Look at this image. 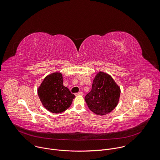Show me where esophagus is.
<instances>
[{"instance_id": "1", "label": "esophagus", "mask_w": 160, "mask_h": 160, "mask_svg": "<svg viewBox=\"0 0 160 160\" xmlns=\"http://www.w3.org/2000/svg\"><path fill=\"white\" fill-rule=\"evenodd\" d=\"M76 96H82L83 95V92H79L75 94Z\"/></svg>"}]
</instances>
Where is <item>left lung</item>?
Returning <instances> with one entry per match:
<instances>
[{
    "label": "left lung",
    "mask_w": 160,
    "mask_h": 160,
    "mask_svg": "<svg viewBox=\"0 0 160 160\" xmlns=\"http://www.w3.org/2000/svg\"><path fill=\"white\" fill-rule=\"evenodd\" d=\"M121 90L112 78L99 71L95 76L91 91L85 96L89 109L97 115H105L118 105Z\"/></svg>",
    "instance_id": "left-lung-1"
}]
</instances>
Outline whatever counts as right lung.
<instances>
[{
	"mask_svg": "<svg viewBox=\"0 0 160 160\" xmlns=\"http://www.w3.org/2000/svg\"><path fill=\"white\" fill-rule=\"evenodd\" d=\"M38 93L44 107L56 114L68 109L75 98L63 85L61 72H53L47 76L38 88Z\"/></svg>",
	"mask_w": 160,
	"mask_h": 160,
	"instance_id": "obj_1",
	"label": "right lung"
}]
</instances>
